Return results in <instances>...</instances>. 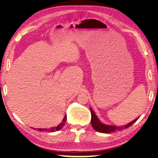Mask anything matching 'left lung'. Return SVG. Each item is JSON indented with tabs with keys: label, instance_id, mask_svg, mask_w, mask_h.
Instances as JSON below:
<instances>
[{
	"label": "left lung",
	"instance_id": "left-lung-1",
	"mask_svg": "<svg viewBox=\"0 0 158 158\" xmlns=\"http://www.w3.org/2000/svg\"><path fill=\"white\" fill-rule=\"evenodd\" d=\"M90 111H91V115H92V118H91V124H92V126L94 128V130H95L98 132H102V133H110V132H113L116 131H121L123 130L124 128H127L130 126H131L134 123H135L137 119L139 118L138 117L136 118L135 120H134L133 121L127 124V125L125 126H121V127H116V126H113V125H105V124H103L102 122H100L97 116L95 115V114L93 110L90 108Z\"/></svg>",
	"mask_w": 158,
	"mask_h": 158
}]
</instances>
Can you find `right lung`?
<instances>
[{"label":"right lung","mask_w":158,"mask_h":158,"mask_svg":"<svg viewBox=\"0 0 158 158\" xmlns=\"http://www.w3.org/2000/svg\"><path fill=\"white\" fill-rule=\"evenodd\" d=\"M66 121V116H64V117L63 119V121H62V122H61L57 127L50 128H48V129H47V128H38L37 131H49V132L58 131L60 130V129H61L62 128H63V127H64Z\"/></svg>","instance_id":"obj_1"}]
</instances>
